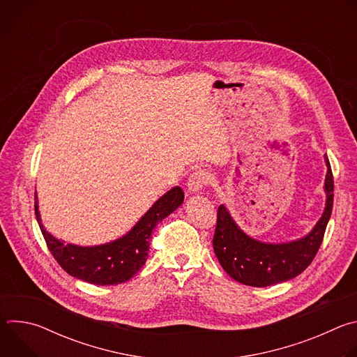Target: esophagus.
Instances as JSON below:
<instances>
[{
    "mask_svg": "<svg viewBox=\"0 0 357 357\" xmlns=\"http://www.w3.org/2000/svg\"><path fill=\"white\" fill-rule=\"evenodd\" d=\"M211 182V174L203 171V169H199V171H195L190 176H189V181H188V189L189 192L192 193H196L199 192L203 186L208 185Z\"/></svg>",
    "mask_w": 357,
    "mask_h": 357,
    "instance_id": "1",
    "label": "esophagus"
}]
</instances>
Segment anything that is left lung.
<instances>
[{
	"label": "left lung",
	"mask_w": 357,
	"mask_h": 357,
	"mask_svg": "<svg viewBox=\"0 0 357 357\" xmlns=\"http://www.w3.org/2000/svg\"><path fill=\"white\" fill-rule=\"evenodd\" d=\"M325 162V211L312 231L299 240L273 244L251 238L234 223L226 206H219L213 250L233 280L250 287H268L292 280L308 268L322 244L333 208V175L326 155Z\"/></svg>",
	"instance_id": "obj_1"
}]
</instances>
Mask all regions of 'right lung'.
I'll use <instances>...</instances> for the list:
<instances>
[{
    "label": "right lung",
    "instance_id": "obj_1",
    "mask_svg": "<svg viewBox=\"0 0 357 357\" xmlns=\"http://www.w3.org/2000/svg\"><path fill=\"white\" fill-rule=\"evenodd\" d=\"M182 202L183 190L179 186L172 188L149 208L126 236L93 247L65 244L47 233L39 216L36 195L35 215L49 251L69 275L94 285H116L128 281L141 270L148 259L152 230L178 209Z\"/></svg>",
    "mask_w": 357,
    "mask_h": 357
}]
</instances>
